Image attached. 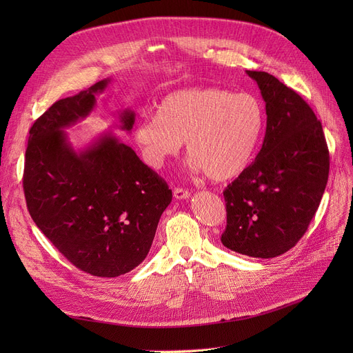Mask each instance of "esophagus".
I'll list each match as a JSON object with an SVG mask.
<instances>
[{"instance_id": "esophagus-1", "label": "esophagus", "mask_w": 353, "mask_h": 353, "mask_svg": "<svg viewBox=\"0 0 353 353\" xmlns=\"http://www.w3.org/2000/svg\"><path fill=\"white\" fill-rule=\"evenodd\" d=\"M173 194H174V197H176L177 200H186V199L190 197V192L186 190V189H181V188H176L174 192H173Z\"/></svg>"}]
</instances>
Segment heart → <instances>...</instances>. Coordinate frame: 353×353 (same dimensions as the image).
Wrapping results in <instances>:
<instances>
[{"instance_id":"heart-1","label":"heart","mask_w":353,"mask_h":353,"mask_svg":"<svg viewBox=\"0 0 353 353\" xmlns=\"http://www.w3.org/2000/svg\"><path fill=\"white\" fill-rule=\"evenodd\" d=\"M265 123L262 101L249 92L188 88L167 94L157 104V113L141 116L134 140L152 169H160L165 159L176 156L186 140L192 169L225 181L246 170Z\"/></svg>"}]
</instances>
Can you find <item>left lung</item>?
I'll list each match as a JSON object with an SVG mask.
<instances>
[{
    "label": "left lung",
    "mask_w": 353,
    "mask_h": 353,
    "mask_svg": "<svg viewBox=\"0 0 353 353\" xmlns=\"http://www.w3.org/2000/svg\"><path fill=\"white\" fill-rule=\"evenodd\" d=\"M266 103L261 152L225 189L221 243L252 257H276L299 242L323 196L329 150L309 104L272 74L250 71Z\"/></svg>",
    "instance_id": "left-lung-1"
}]
</instances>
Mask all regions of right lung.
Returning <instances> with one entry per match:
<instances>
[{"label": "right lung", "instance_id": "1", "mask_svg": "<svg viewBox=\"0 0 353 353\" xmlns=\"http://www.w3.org/2000/svg\"><path fill=\"white\" fill-rule=\"evenodd\" d=\"M110 79L55 101L30 128L23 188L27 208L59 252L80 270L116 277L150 250L172 190L113 133L76 152L64 128L85 119ZM130 132L134 113L120 114Z\"/></svg>", "mask_w": 353, "mask_h": 353}]
</instances>
